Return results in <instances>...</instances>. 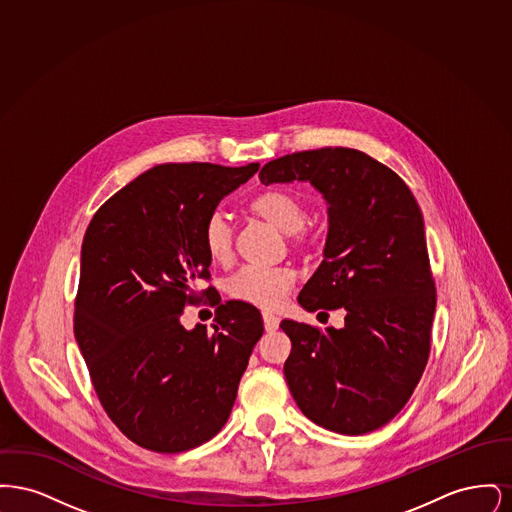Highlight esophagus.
Here are the masks:
<instances>
[{"label": "esophagus", "mask_w": 512, "mask_h": 512, "mask_svg": "<svg viewBox=\"0 0 512 512\" xmlns=\"http://www.w3.org/2000/svg\"><path fill=\"white\" fill-rule=\"evenodd\" d=\"M263 322H265V330H267V332H274V330H278V324H280L278 317H276V315H272V313H268V311L263 313Z\"/></svg>", "instance_id": "34e87169"}]
</instances>
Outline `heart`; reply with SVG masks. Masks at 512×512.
I'll list each match as a JSON object with an SVG mask.
<instances>
[{"mask_svg": "<svg viewBox=\"0 0 512 512\" xmlns=\"http://www.w3.org/2000/svg\"><path fill=\"white\" fill-rule=\"evenodd\" d=\"M251 213L267 220L276 230L288 234L293 247H305L307 236L303 234V224L307 220V209L297 195L272 188L255 195L249 203ZM203 245L207 255L215 263H228L232 257L234 230L224 213H213L203 224ZM295 274L292 268H240L228 280V293L238 299L263 309L278 307L286 293L292 290Z\"/></svg>", "mask_w": 512, "mask_h": 512, "instance_id": "obj_1", "label": "heart"}]
</instances>
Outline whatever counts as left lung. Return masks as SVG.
I'll list each match as a JSON object with an SVG mask.
<instances>
[{
	"label": "left lung",
	"mask_w": 512,
	"mask_h": 512,
	"mask_svg": "<svg viewBox=\"0 0 512 512\" xmlns=\"http://www.w3.org/2000/svg\"><path fill=\"white\" fill-rule=\"evenodd\" d=\"M259 178L311 182L328 203L324 259L297 301L345 311L340 330L282 320L293 399L326 430H378L405 407L430 355L436 286L420 207L395 172L349 147L284 155Z\"/></svg>",
	"instance_id": "1"
}]
</instances>
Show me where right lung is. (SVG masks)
<instances>
[{
	"label": "right lung",
	"mask_w": 512,
	"mask_h": 512,
	"mask_svg": "<svg viewBox=\"0 0 512 512\" xmlns=\"http://www.w3.org/2000/svg\"><path fill=\"white\" fill-rule=\"evenodd\" d=\"M257 171L157 165L107 199L84 234L76 343L105 413L149 451L182 453L219 434L263 336L261 313L242 301L220 305L215 332L180 322L195 280L211 276L205 220Z\"/></svg>",
	"instance_id": "right-lung-1"
}]
</instances>
